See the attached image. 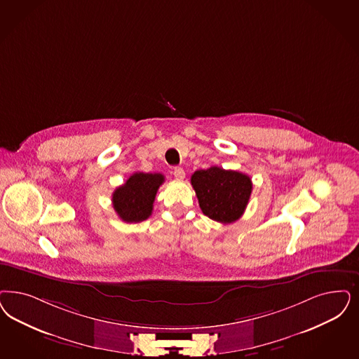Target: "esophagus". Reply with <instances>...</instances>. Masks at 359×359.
<instances>
[{
	"label": "esophagus",
	"instance_id": "obj_1",
	"mask_svg": "<svg viewBox=\"0 0 359 359\" xmlns=\"http://www.w3.org/2000/svg\"><path fill=\"white\" fill-rule=\"evenodd\" d=\"M173 176L177 179V180H183L186 177V172L182 167H175L173 168Z\"/></svg>",
	"mask_w": 359,
	"mask_h": 359
}]
</instances>
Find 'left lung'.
<instances>
[{"mask_svg":"<svg viewBox=\"0 0 359 359\" xmlns=\"http://www.w3.org/2000/svg\"><path fill=\"white\" fill-rule=\"evenodd\" d=\"M198 205L205 216L219 223L238 220L252 194V180L245 173L210 167L191 176Z\"/></svg>","mask_w":359,"mask_h":359,"instance_id":"1","label":"left lung"}]
</instances>
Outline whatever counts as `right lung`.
Segmentation results:
<instances>
[{
    "mask_svg": "<svg viewBox=\"0 0 359 359\" xmlns=\"http://www.w3.org/2000/svg\"><path fill=\"white\" fill-rule=\"evenodd\" d=\"M164 182L161 173L135 172L123 186L112 194V205L118 216L126 223H140L147 220L154 208L159 187Z\"/></svg>",
    "mask_w": 359,
    "mask_h": 359,
    "instance_id": "add662e5",
    "label": "right lung"
}]
</instances>
